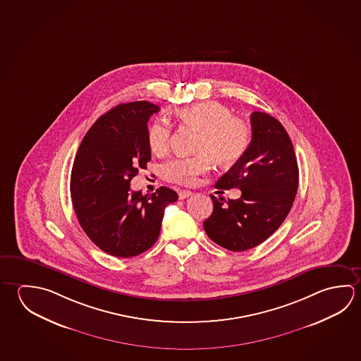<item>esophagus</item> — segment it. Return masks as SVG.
Instances as JSON below:
<instances>
[{
  "label": "esophagus",
  "mask_w": 361,
  "mask_h": 361,
  "mask_svg": "<svg viewBox=\"0 0 361 361\" xmlns=\"http://www.w3.org/2000/svg\"><path fill=\"white\" fill-rule=\"evenodd\" d=\"M191 195H192V191H190V190H180L178 191V199H181V200Z\"/></svg>",
  "instance_id": "1"
}]
</instances>
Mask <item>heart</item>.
I'll use <instances>...</instances> for the list:
<instances>
[{"label": "heart", "mask_w": 361, "mask_h": 361, "mask_svg": "<svg viewBox=\"0 0 361 361\" xmlns=\"http://www.w3.org/2000/svg\"><path fill=\"white\" fill-rule=\"evenodd\" d=\"M178 116L186 124L200 130L196 142V156L178 157L166 162L164 178L172 183L191 185L209 171L213 159L219 165L235 164L246 153L251 143V128L221 102H196L180 109ZM171 128L165 121H153L148 129L147 140L156 154L165 153L170 147Z\"/></svg>", "instance_id": "heart-1"}]
</instances>
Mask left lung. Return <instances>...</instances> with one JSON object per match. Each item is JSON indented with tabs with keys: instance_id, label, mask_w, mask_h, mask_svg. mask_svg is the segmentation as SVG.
<instances>
[{
	"instance_id": "left-lung-1",
	"label": "left lung",
	"mask_w": 361,
	"mask_h": 361,
	"mask_svg": "<svg viewBox=\"0 0 361 361\" xmlns=\"http://www.w3.org/2000/svg\"><path fill=\"white\" fill-rule=\"evenodd\" d=\"M252 140L246 153L216 183V189L240 190L238 199L213 200V213L204 221L205 233L233 252L267 240L290 212L297 195L299 171L294 147L280 121L253 111Z\"/></svg>"
}]
</instances>
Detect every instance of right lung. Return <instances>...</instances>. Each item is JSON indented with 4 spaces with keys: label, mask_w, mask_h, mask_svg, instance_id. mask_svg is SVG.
<instances>
[{
    "label": "right lung",
    "mask_w": 361,
    "mask_h": 361,
    "mask_svg": "<svg viewBox=\"0 0 361 361\" xmlns=\"http://www.w3.org/2000/svg\"><path fill=\"white\" fill-rule=\"evenodd\" d=\"M159 108L127 102L102 115L85 134L71 173L72 204L85 233L104 252L133 257L154 245L165 208L176 191H132L130 181L151 159L147 134Z\"/></svg>",
    "instance_id": "1"
}]
</instances>
